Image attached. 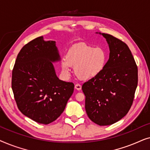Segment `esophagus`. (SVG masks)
<instances>
[{"label":"esophagus","mask_w":150,"mask_h":150,"mask_svg":"<svg viewBox=\"0 0 150 150\" xmlns=\"http://www.w3.org/2000/svg\"><path fill=\"white\" fill-rule=\"evenodd\" d=\"M81 88H82V86L80 85V84H76V85H75V89H77L78 91L81 90Z\"/></svg>","instance_id":"34e87169"}]
</instances>
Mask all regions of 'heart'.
<instances>
[{
    "mask_svg": "<svg viewBox=\"0 0 150 150\" xmlns=\"http://www.w3.org/2000/svg\"><path fill=\"white\" fill-rule=\"evenodd\" d=\"M107 61V54L101 47L85 44L75 45L67 52L66 58L61 61L63 72L68 74L71 66H74V74L82 81H88L102 73Z\"/></svg>",
    "mask_w": 150,
    "mask_h": 150,
    "instance_id": "obj_1",
    "label": "heart"
}]
</instances>
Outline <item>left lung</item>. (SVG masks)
<instances>
[{"mask_svg":"<svg viewBox=\"0 0 150 150\" xmlns=\"http://www.w3.org/2000/svg\"><path fill=\"white\" fill-rule=\"evenodd\" d=\"M102 35L109 46V59L102 73L85 82L82 90L89 118L100 126H108L130 110L138 84V68L126 44L111 35Z\"/></svg>","mask_w":150,"mask_h":150,"instance_id":"1","label":"left lung"}]
</instances>
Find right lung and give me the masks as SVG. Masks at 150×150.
I'll return each instance as SVG.
<instances>
[{
    "label": "right lung",
    "mask_w": 150,
    "mask_h": 150,
    "mask_svg": "<svg viewBox=\"0 0 150 150\" xmlns=\"http://www.w3.org/2000/svg\"><path fill=\"white\" fill-rule=\"evenodd\" d=\"M54 41L39 37L22 47L12 71L11 88L18 109L35 122L48 124L64 110L74 85L57 76L52 62L60 60Z\"/></svg>",
    "instance_id": "obj_1"
}]
</instances>
